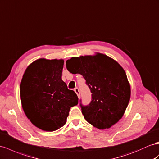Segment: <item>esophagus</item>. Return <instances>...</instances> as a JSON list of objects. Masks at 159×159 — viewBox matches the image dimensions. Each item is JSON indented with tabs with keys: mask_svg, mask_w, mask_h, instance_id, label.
<instances>
[{
	"mask_svg": "<svg viewBox=\"0 0 159 159\" xmlns=\"http://www.w3.org/2000/svg\"><path fill=\"white\" fill-rule=\"evenodd\" d=\"M74 91H75V92L76 93V95H78L79 98H80V91H79V88H78V87H76V88H75Z\"/></svg>",
	"mask_w": 159,
	"mask_h": 159,
	"instance_id": "esophagus-1",
	"label": "esophagus"
}]
</instances>
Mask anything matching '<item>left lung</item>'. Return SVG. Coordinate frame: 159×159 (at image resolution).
Instances as JSON below:
<instances>
[{
    "mask_svg": "<svg viewBox=\"0 0 159 159\" xmlns=\"http://www.w3.org/2000/svg\"><path fill=\"white\" fill-rule=\"evenodd\" d=\"M72 74H80L90 89L91 101L80 106L84 119L94 127L111 128L123 116L130 99L125 72L116 61L97 53L95 56L73 57L66 61Z\"/></svg>",
    "mask_w": 159,
    "mask_h": 159,
    "instance_id": "8db88e82",
    "label": "left lung"
}]
</instances>
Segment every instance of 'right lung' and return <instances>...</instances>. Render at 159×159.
I'll return each mask as SVG.
<instances>
[{
  "label": "right lung",
  "instance_id": "1",
  "mask_svg": "<svg viewBox=\"0 0 159 159\" xmlns=\"http://www.w3.org/2000/svg\"><path fill=\"white\" fill-rule=\"evenodd\" d=\"M63 60L41 58L26 69L20 85L21 104L36 127L52 132L66 124L71 107L79 98L62 80Z\"/></svg>",
  "mask_w": 159,
  "mask_h": 159
}]
</instances>
